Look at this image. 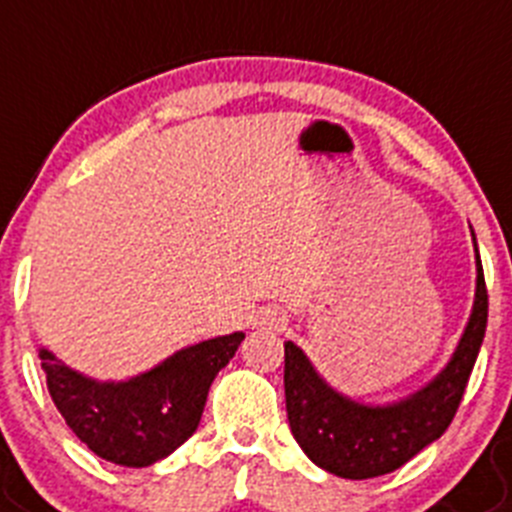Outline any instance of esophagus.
<instances>
[{
	"mask_svg": "<svg viewBox=\"0 0 512 512\" xmlns=\"http://www.w3.org/2000/svg\"><path fill=\"white\" fill-rule=\"evenodd\" d=\"M262 326L278 328L280 326V315L278 313H265V315H262Z\"/></svg>",
	"mask_w": 512,
	"mask_h": 512,
	"instance_id": "esophagus-1",
	"label": "esophagus"
}]
</instances>
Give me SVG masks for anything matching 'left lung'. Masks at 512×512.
<instances>
[{"mask_svg":"<svg viewBox=\"0 0 512 512\" xmlns=\"http://www.w3.org/2000/svg\"><path fill=\"white\" fill-rule=\"evenodd\" d=\"M485 328L487 288L477 255L475 305L450 364L407 399L384 407L358 404L331 389L308 356L293 341H285V407L300 450L318 467L346 480H369L399 470L442 437L455 419Z\"/></svg>","mask_w":512,"mask_h":512,"instance_id":"obj_1","label":"left lung"}]
</instances>
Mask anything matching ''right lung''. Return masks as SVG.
<instances>
[{
  "label": "right lung",
  "instance_id": "obj_1",
  "mask_svg": "<svg viewBox=\"0 0 512 512\" xmlns=\"http://www.w3.org/2000/svg\"><path fill=\"white\" fill-rule=\"evenodd\" d=\"M245 341V333L181 348L128 381H95L40 348L42 371L57 412L88 450L113 465L148 467L197 432L214 376Z\"/></svg>",
  "mask_w": 512,
  "mask_h": 512
}]
</instances>
